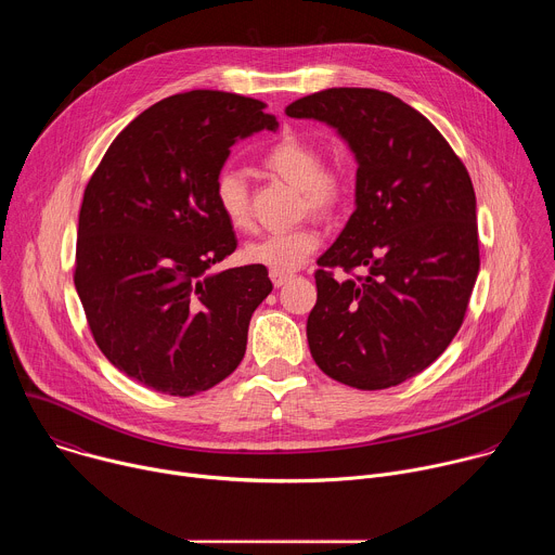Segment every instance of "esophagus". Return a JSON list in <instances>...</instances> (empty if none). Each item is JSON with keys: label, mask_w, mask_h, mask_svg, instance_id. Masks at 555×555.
I'll return each instance as SVG.
<instances>
[{"label": "esophagus", "mask_w": 555, "mask_h": 555, "mask_svg": "<svg viewBox=\"0 0 555 555\" xmlns=\"http://www.w3.org/2000/svg\"><path fill=\"white\" fill-rule=\"evenodd\" d=\"M270 279H272V283H274V287H283L289 279H292V274H287V272H276V270H270Z\"/></svg>", "instance_id": "esophagus-1"}]
</instances>
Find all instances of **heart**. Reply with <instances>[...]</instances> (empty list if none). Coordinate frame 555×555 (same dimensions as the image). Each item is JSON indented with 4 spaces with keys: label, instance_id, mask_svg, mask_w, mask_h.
Returning <instances> with one entry per match:
<instances>
[{
    "label": "heart",
    "instance_id": "b5f03b06",
    "mask_svg": "<svg viewBox=\"0 0 555 555\" xmlns=\"http://www.w3.org/2000/svg\"><path fill=\"white\" fill-rule=\"evenodd\" d=\"M263 165L274 176L302 191L311 210L327 212L345 197V176L323 169V153L319 146L298 135H287L272 144L263 155ZM215 202L232 228H246L250 223L248 184L244 173L236 169H223L215 178ZM321 242V232L315 228H296L272 232L257 242H250L244 248V255L255 266L276 272H292L319 250Z\"/></svg>",
    "mask_w": 555,
    "mask_h": 555
}]
</instances>
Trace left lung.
Here are the masks:
<instances>
[{
  "instance_id": "obj_1",
  "label": "left lung",
  "mask_w": 555,
  "mask_h": 555,
  "mask_svg": "<svg viewBox=\"0 0 555 555\" xmlns=\"http://www.w3.org/2000/svg\"><path fill=\"white\" fill-rule=\"evenodd\" d=\"M332 127L356 157V208L321 255L307 319L313 362L379 390L422 373L456 336L479 276L477 197L435 125L398 96L332 88L287 105ZM362 267L338 282L327 267Z\"/></svg>"
}]
</instances>
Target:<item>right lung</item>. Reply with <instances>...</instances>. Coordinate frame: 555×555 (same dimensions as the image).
I'll use <instances>...</instances> for the list:
<instances>
[{
    "instance_id": "1",
    "label": "right lung",
    "mask_w": 555,
    "mask_h": 555,
    "mask_svg": "<svg viewBox=\"0 0 555 555\" xmlns=\"http://www.w3.org/2000/svg\"><path fill=\"white\" fill-rule=\"evenodd\" d=\"M263 103L193 90L155 103L112 142L92 176L76 242V294L105 358L151 390L189 395L246 353L268 268H210L236 248L215 202L230 149L279 122Z\"/></svg>"
}]
</instances>
